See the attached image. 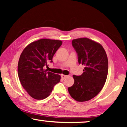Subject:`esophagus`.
<instances>
[{"label":"esophagus","instance_id":"34e87169","mask_svg":"<svg viewBox=\"0 0 127 127\" xmlns=\"http://www.w3.org/2000/svg\"><path fill=\"white\" fill-rule=\"evenodd\" d=\"M67 77V76H66V75H64V74H61V77H62V79H65Z\"/></svg>","mask_w":127,"mask_h":127}]
</instances>
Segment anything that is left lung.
<instances>
[{
	"instance_id": "8db88e82",
	"label": "left lung",
	"mask_w": 127,
	"mask_h": 127,
	"mask_svg": "<svg viewBox=\"0 0 127 127\" xmlns=\"http://www.w3.org/2000/svg\"><path fill=\"white\" fill-rule=\"evenodd\" d=\"M72 46L77 53L79 63L85 67L81 75L73 76L74 82L68 91L74 100L87 101L103 87L108 73L107 57L101 44L88 38L73 40Z\"/></svg>"
}]
</instances>
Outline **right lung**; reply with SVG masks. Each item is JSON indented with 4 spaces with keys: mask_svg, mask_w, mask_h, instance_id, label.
<instances>
[{
    "mask_svg": "<svg viewBox=\"0 0 127 127\" xmlns=\"http://www.w3.org/2000/svg\"><path fill=\"white\" fill-rule=\"evenodd\" d=\"M62 44L59 40L41 39L24 48L18 64V74L22 86L33 98L41 100L49 96L61 76L47 72L44 66Z\"/></svg>",
    "mask_w": 127,
    "mask_h": 127,
    "instance_id": "add662e5",
    "label": "right lung"
}]
</instances>
